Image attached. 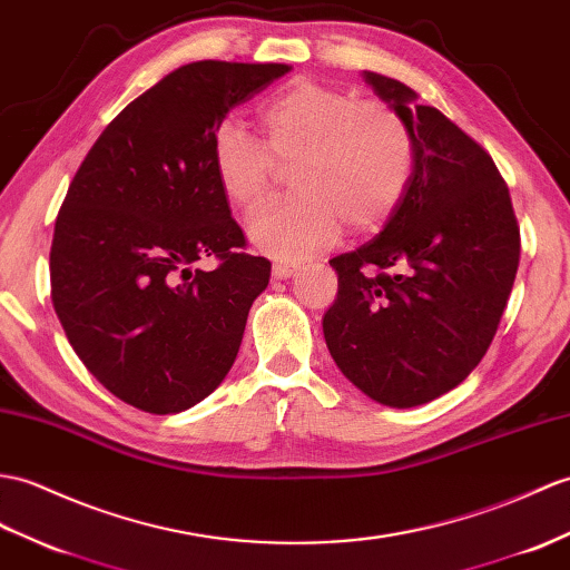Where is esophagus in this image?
Returning a JSON list of instances; mask_svg holds the SVG:
<instances>
[{
	"instance_id": "34e87169",
	"label": "esophagus",
	"mask_w": 570,
	"mask_h": 570,
	"mask_svg": "<svg viewBox=\"0 0 570 570\" xmlns=\"http://www.w3.org/2000/svg\"><path fill=\"white\" fill-rule=\"evenodd\" d=\"M301 272V264L298 262H288V259H276L272 264V274L274 279H291V276Z\"/></svg>"
}]
</instances>
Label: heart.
Instances as JSON below:
<instances>
[{
  "mask_svg": "<svg viewBox=\"0 0 570 570\" xmlns=\"http://www.w3.org/2000/svg\"><path fill=\"white\" fill-rule=\"evenodd\" d=\"M264 142L235 121L210 136L218 189L240 210L274 191L279 165H294L291 202L249 220V240L282 259L311 257L340 240L345 225L362 235L401 206L415 169V140L383 101H356L347 89L294 79L262 106Z\"/></svg>",
  "mask_w": 570,
  "mask_h": 570,
  "instance_id": "1",
  "label": "heart"
}]
</instances>
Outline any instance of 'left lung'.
Here are the masks:
<instances>
[{
	"label": "left lung",
	"instance_id": "left-lung-1",
	"mask_svg": "<svg viewBox=\"0 0 570 570\" xmlns=\"http://www.w3.org/2000/svg\"><path fill=\"white\" fill-rule=\"evenodd\" d=\"M362 77L413 134L415 169L374 240L330 259L337 298L323 335L364 395L415 407L459 386L491 347L518 274L520 228L479 142L399 79Z\"/></svg>",
	"mask_w": 570,
	"mask_h": 570
}]
</instances>
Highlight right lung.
I'll return each mask as SVG.
<instances>
[{
  "label": "right lung",
  "mask_w": 570,
  "mask_h": 570,
  "mask_svg": "<svg viewBox=\"0 0 570 570\" xmlns=\"http://www.w3.org/2000/svg\"><path fill=\"white\" fill-rule=\"evenodd\" d=\"M288 70L181 65L104 128L65 196L52 306L89 374L145 413H181L220 386L269 284V259L243 253L210 169V136ZM204 258L219 264L194 271Z\"/></svg>",
  "instance_id": "obj_1"
}]
</instances>
